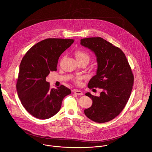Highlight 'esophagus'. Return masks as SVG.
Instances as JSON below:
<instances>
[{"mask_svg":"<svg viewBox=\"0 0 152 152\" xmlns=\"http://www.w3.org/2000/svg\"><path fill=\"white\" fill-rule=\"evenodd\" d=\"M74 93L78 95H83V93L82 92V91L80 90H76L74 91Z\"/></svg>","mask_w":152,"mask_h":152,"instance_id":"1","label":"esophagus"}]
</instances>
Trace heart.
I'll return each instance as SVG.
<instances>
[{
    "label": "heart",
    "instance_id": "heart-1",
    "mask_svg": "<svg viewBox=\"0 0 152 152\" xmlns=\"http://www.w3.org/2000/svg\"><path fill=\"white\" fill-rule=\"evenodd\" d=\"M75 57L77 60H80V59H87V61L88 62L90 59V56L86 52L83 51H77L75 53ZM82 79V76H77L75 79V82H76L77 84L80 83V80Z\"/></svg>",
    "mask_w": 152,
    "mask_h": 152
}]
</instances>
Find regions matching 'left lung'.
I'll list each match as a JSON object with an SVG mask.
<instances>
[{
  "label": "left lung",
  "instance_id": "1",
  "mask_svg": "<svg viewBox=\"0 0 152 152\" xmlns=\"http://www.w3.org/2000/svg\"><path fill=\"white\" fill-rule=\"evenodd\" d=\"M80 45L91 50L96 57V73L88 87L102 89L98 96L86 94L93 104L84 110V114L95 122H107L117 116L127 103L134 84L132 72L124 53L103 38L83 39Z\"/></svg>",
  "mask_w": 152,
  "mask_h": 152
}]
</instances>
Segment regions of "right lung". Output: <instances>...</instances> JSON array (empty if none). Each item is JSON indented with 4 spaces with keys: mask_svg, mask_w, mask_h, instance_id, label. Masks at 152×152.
Here are the masks:
<instances>
[{
    "mask_svg": "<svg viewBox=\"0 0 152 152\" xmlns=\"http://www.w3.org/2000/svg\"><path fill=\"white\" fill-rule=\"evenodd\" d=\"M73 42L46 39L31 47L22 59L16 87L22 105L33 116L47 119L54 116L64 97L71 93L63 85L51 88L46 78L50 71L57 70L59 57Z\"/></svg>",
    "mask_w": 152,
    "mask_h": 152,
    "instance_id": "add662e5",
    "label": "right lung"
}]
</instances>
